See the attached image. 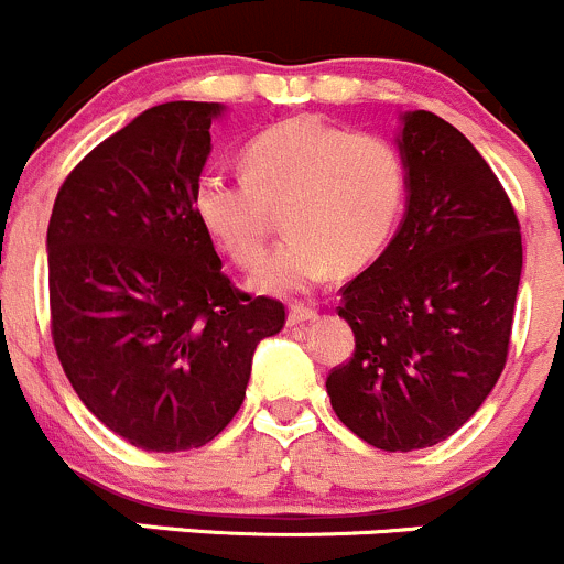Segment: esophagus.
<instances>
[{
  "label": "esophagus",
  "mask_w": 564,
  "mask_h": 564,
  "mask_svg": "<svg viewBox=\"0 0 564 564\" xmlns=\"http://www.w3.org/2000/svg\"><path fill=\"white\" fill-rule=\"evenodd\" d=\"M315 315H317L315 306L293 304V306H290V312H288V323H290V326H301V323L312 321V317H315Z\"/></svg>",
  "instance_id": "obj_1"
}]
</instances>
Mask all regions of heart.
<instances>
[{"mask_svg":"<svg viewBox=\"0 0 564 564\" xmlns=\"http://www.w3.org/2000/svg\"><path fill=\"white\" fill-rule=\"evenodd\" d=\"M243 181L203 177L194 214L210 241L241 269L263 254L271 210H284L288 238L260 263V293L317 288L337 265L350 274L392 241L409 194L400 148L378 133H354L315 117H290L243 148Z\"/></svg>","mask_w":564,"mask_h":564,"instance_id":"heart-1","label":"heart"}]
</instances>
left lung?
Wrapping results in <instances>:
<instances>
[{"label": "left lung", "instance_id": "1", "mask_svg": "<svg viewBox=\"0 0 564 564\" xmlns=\"http://www.w3.org/2000/svg\"><path fill=\"white\" fill-rule=\"evenodd\" d=\"M409 197L381 258L343 288L356 350L326 378L334 414L387 453L425 449L471 420L507 361L521 227L477 148L433 111H405Z\"/></svg>", "mask_w": 564, "mask_h": 564}]
</instances>
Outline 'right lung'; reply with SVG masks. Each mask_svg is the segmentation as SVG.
<instances>
[{
	"instance_id": "right-lung-1",
	"label": "right lung",
	"mask_w": 564,
	"mask_h": 564,
	"mask_svg": "<svg viewBox=\"0 0 564 564\" xmlns=\"http://www.w3.org/2000/svg\"><path fill=\"white\" fill-rule=\"evenodd\" d=\"M221 104L133 117L65 177L48 221V304L82 403L128 444L181 453L219 436L282 301L241 293L194 214Z\"/></svg>"
}]
</instances>
